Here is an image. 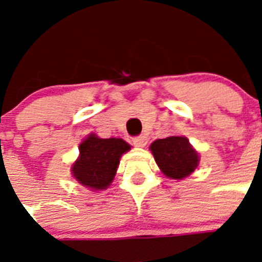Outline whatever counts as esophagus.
I'll use <instances>...</instances> for the list:
<instances>
[{
  "label": "esophagus",
  "mask_w": 262,
  "mask_h": 262,
  "mask_svg": "<svg viewBox=\"0 0 262 262\" xmlns=\"http://www.w3.org/2000/svg\"><path fill=\"white\" fill-rule=\"evenodd\" d=\"M133 143L134 145H136V147H144V145L147 144V138L143 135L135 136V138L133 139Z\"/></svg>",
  "instance_id": "34e87169"
}]
</instances>
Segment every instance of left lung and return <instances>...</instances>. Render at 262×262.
I'll list each match as a JSON object with an SVG mask.
<instances>
[{
  "label": "left lung",
  "instance_id": "1",
  "mask_svg": "<svg viewBox=\"0 0 262 262\" xmlns=\"http://www.w3.org/2000/svg\"><path fill=\"white\" fill-rule=\"evenodd\" d=\"M155 161L166 177L182 180L195 170L200 155L185 136L157 139L149 147Z\"/></svg>",
  "mask_w": 262,
  "mask_h": 262
}]
</instances>
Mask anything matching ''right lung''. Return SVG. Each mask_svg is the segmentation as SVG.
Wrapping results in <instances>:
<instances>
[{"label": "right lung", "mask_w": 262, "mask_h": 262, "mask_svg": "<svg viewBox=\"0 0 262 262\" xmlns=\"http://www.w3.org/2000/svg\"><path fill=\"white\" fill-rule=\"evenodd\" d=\"M80 156L72 165V174L84 186L103 190L113 182L120 156L131 149L123 139H101L90 134L78 147Z\"/></svg>", "instance_id": "obj_1"}]
</instances>
